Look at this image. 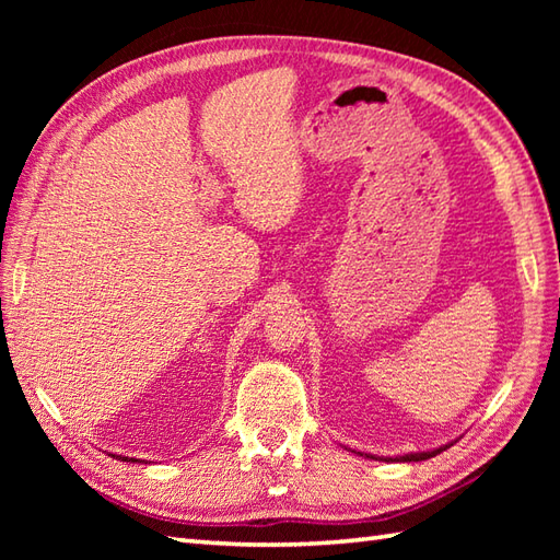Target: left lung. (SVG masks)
Masks as SVG:
<instances>
[{
	"label": "left lung",
	"instance_id": "left-lung-1",
	"mask_svg": "<svg viewBox=\"0 0 560 560\" xmlns=\"http://www.w3.org/2000/svg\"><path fill=\"white\" fill-rule=\"evenodd\" d=\"M445 447H447V445H443V447H435V450H428V452H409V455L397 457V462H423V459H431V457L440 455V452H443ZM365 457L377 459V457H373V455H365ZM387 462H389V459H387Z\"/></svg>",
	"mask_w": 560,
	"mask_h": 560
}]
</instances>
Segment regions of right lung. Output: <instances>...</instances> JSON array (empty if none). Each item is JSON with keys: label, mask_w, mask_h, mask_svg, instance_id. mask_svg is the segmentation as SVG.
I'll return each instance as SVG.
<instances>
[{"label": "right lung", "mask_w": 560, "mask_h": 560, "mask_svg": "<svg viewBox=\"0 0 560 560\" xmlns=\"http://www.w3.org/2000/svg\"><path fill=\"white\" fill-rule=\"evenodd\" d=\"M113 457H115V455H113ZM120 459H122V462H139V459H135V457H122V455H120Z\"/></svg>", "instance_id": "add662e5"}]
</instances>
